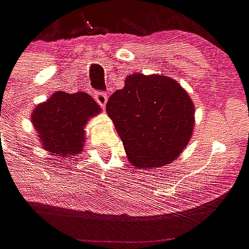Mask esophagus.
Instances as JSON below:
<instances>
[{"label":"esophagus","mask_w":249,"mask_h":249,"mask_svg":"<svg viewBox=\"0 0 249 249\" xmlns=\"http://www.w3.org/2000/svg\"><path fill=\"white\" fill-rule=\"evenodd\" d=\"M93 97H95V100H96L101 107H106L107 101H108V96H107L106 92L96 91L95 92V95H93Z\"/></svg>","instance_id":"1"}]
</instances>
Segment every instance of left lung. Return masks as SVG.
I'll use <instances>...</instances> for the list:
<instances>
[{"instance_id": "left-lung-1", "label": "left lung", "mask_w": 249, "mask_h": 249, "mask_svg": "<svg viewBox=\"0 0 249 249\" xmlns=\"http://www.w3.org/2000/svg\"><path fill=\"white\" fill-rule=\"evenodd\" d=\"M106 108L133 166L152 169L170 163L193 134L194 104L167 76L129 75Z\"/></svg>"}]
</instances>
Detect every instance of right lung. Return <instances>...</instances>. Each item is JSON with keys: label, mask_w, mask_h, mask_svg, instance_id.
<instances>
[{"label": "right lung", "mask_w": 249, "mask_h": 249, "mask_svg": "<svg viewBox=\"0 0 249 249\" xmlns=\"http://www.w3.org/2000/svg\"><path fill=\"white\" fill-rule=\"evenodd\" d=\"M100 107L86 92H55L49 100L36 108L31 121L40 142L54 156L72 157L82 152L84 125Z\"/></svg>", "instance_id": "obj_1"}]
</instances>
